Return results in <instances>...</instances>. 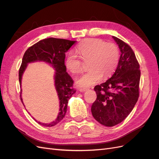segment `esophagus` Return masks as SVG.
<instances>
[{"mask_svg":"<svg viewBox=\"0 0 159 159\" xmlns=\"http://www.w3.org/2000/svg\"><path fill=\"white\" fill-rule=\"evenodd\" d=\"M86 90H87V88H81L79 89V91H81V92H84V91H85Z\"/></svg>","mask_w":159,"mask_h":159,"instance_id":"obj_1","label":"esophagus"}]
</instances>
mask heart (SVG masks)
Segmentation results:
<instances>
[{
  "label": "heart",
  "mask_w": 159,
  "mask_h": 159,
  "mask_svg": "<svg viewBox=\"0 0 159 159\" xmlns=\"http://www.w3.org/2000/svg\"><path fill=\"white\" fill-rule=\"evenodd\" d=\"M76 54L84 61H88L89 69L76 80L80 86L89 87L101 80L111 75L116 70L119 61V50L113 43H106L96 38H88L80 42L75 48ZM66 68L74 74L82 70L83 63L79 57L70 53L67 56Z\"/></svg>",
  "instance_id": "obj_1"
}]
</instances>
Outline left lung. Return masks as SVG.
Listing matches in <instances>:
<instances>
[{"label":"left lung","instance_id":"1","mask_svg":"<svg viewBox=\"0 0 159 159\" xmlns=\"http://www.w3.org/2000/svg\"><path fill=\"white\" fill-rule=\"evenodd\" d=\"M121 52L117 69L105 82L95 85L97 99L91 105L96 121L106 127L121 123L132 111L139 97L141 70L129 44L113 36Z\"/></svg>","mask_w":159,"mask_h":159}]
</instances>
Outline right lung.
Here are the masks:
<instances>
[{
  "label": "right lung",
  "instance_id": "right-lung-1",
  "mask_svg": "<svg viewBox=\"0 0 159 159\" xmlns=\"http://www.w3.org/2000/svg\"><path fill=\"white\" fill-rule=\"evenodd\" d=\"M75 42L76 41L61 38H46L28 48L23 56L18 73L19 82L20 85L22 75L27 64L30 62L44 61L50 64L56 70L54 75L55 87L60 99V112L57 119L51 123H41L36 121L42 126L52 127L60 122L64 117L67 111L69 99L76 92L75 89L73 88L74 81L66 72V67L64 64L66 52ZM20 93V99L22 102L21 90Z\"/></svg>",
  "mask_w": 159,
  "mask_h": 159
}]
</instances>
